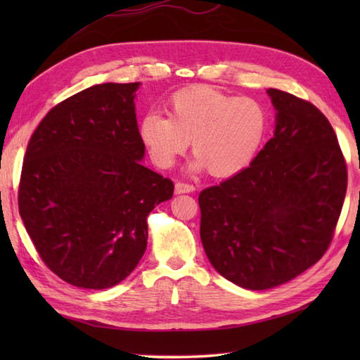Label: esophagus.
I'll return each mask as SVG.
<instances>
[{
    "label": "esophagus",
    "instance_id": "34e87169",
    "mask_svg": "<svg viewBox=\"0 0 360 360\" xmlns=\"http://www.w3.org/2000/svg\"><path fill=\"white\" fill-rule=\"evenodd\" d=\"M174 192L176 193H191V192H195V187L192 184H186V182H176Z\"/></svg>",
    "mask_w": 360,
    "mask_h": 360
}]
</instances>
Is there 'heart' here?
I'll list each match as a JSON object with an SVG mask.
<instances>
[{
	"label": "heart",
	"instance_id": "b5f03b06",
	"mask_svg": "<svg viewBox=\"0 0 360 360\" xmlns=\"http://www.w3.org/2000/svg\"><path fill=\"white\" fill-rule=\"evenodd\" d=\"M167 114H148L139 138L152 162L169 168L192 141L193 169L214 178L243 172L257 154L266 131V111L257 100L233 96L208 85H193L169 96Z\"/></svg>",
	"mask_w": 360,
	"mask_h": 360
}]
</instances>
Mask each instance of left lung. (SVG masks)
Returning <instances> with one entry per match:
<instances>
[{
    "instance_id": "8db88e82",
    "label": "left lung",
    "mask_w": 360,
    "mask_h": 360,
    "mask_svg": "<svg viewBox=\"0 0 360 360\" xmlns=\"http://www.w3.org/2000/svg\"><path fill=\"white\" fill-rule=\"evenodd\" d=\"M275 135L251 165L198 197L211 265L236 285L276 288L330 245L348 172L330 122L309 101L268 89Z\"/></svg>"
}]
</instances>
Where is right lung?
I'll return each mask as SVG.
<instances>
[{
	"instance_id": "add662e5",
	"label": "right lung",
	"mask_w": 360,
	"mask_h": 360,
	"mask_svg": "<svg viewBox=\"0 0 360 360\" xmlns=\"http://www.w3.org/2000/svg\"><path fill=\"white\" fill-rule=\"evenodd\" d=\"M139 82L98 84L46 114L23 158L19 212L42 262L63 281L108 289L135 270L148 216L174 186L143 165Z\"/></svg>"
}]
</instances>
